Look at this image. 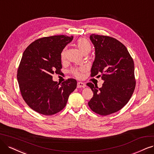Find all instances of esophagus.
I'll use <instances>...</instances> for the list:
<instances>
[{
    "instance_id": "1",
    "label": "esophagus",
    "mask_w": 154,
    "mask_h": 154,
    "mask_svg": "<svg viewBox=\"0 0 154 154\" xmlns=\"http://www.w3.org/2000/svg\"><path fill=\"white\" fill-rule=\"evenodd\" d=\"M86 87V84L83 82H77V88H85Z\"/></svg>"
}]
</instances>
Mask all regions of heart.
<instances>
[{
    "label": "heart",
    "mask_w": 154,
    "mask_h": 154,
    "mask_svg": "<svg viewBox=\"0 0 154 154\" xmlns=\"http://www.w3.org/2000/svg\"><path fill=\"white\" fill-rule=\"evenodd\" d=\"M75 45L78 48L81 53L83 54H88L91 50V44L88 39L85 38H80L77 40ZM60 58L61 60H63L65 58V49H63L60 54ZM73 75L77 78H80L82 76L81 70L74 69L72 70Z\"/></svg>",
    "instance_id": "1"
}]
</instances>
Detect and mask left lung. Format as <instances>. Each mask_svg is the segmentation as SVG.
Segmentation results:
<instances>
[{"instance_id": "left-lung-1", "label": "left lung", "mask_w": 154, "mask_h": 154, "mask_svg": "<svg viewBox=\"0 0 154 154\" xmlns=\"http://www.w3.org/2000/svg\"><path fill=\"white\" fill-rule=\"evenodd\" d=\"M90 39L96 55L91 75L105 81L100 88L87 83L93 92L88 105L96 113L105 116L120 110L131 98L136 86L134 61L116 38L92 33Z\"/></svg>"}]
</instances>
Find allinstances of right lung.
Masks as SVG:
<instances>
[{
    "label": "right lung",
    "instance_id": "1",
    "mask_svg": "<svg viewBox=\"0 0 154 154\" xmlns=\"http://www.w3.org/2000/svg\"><path fill=\"white\" fill-rule=\"evenodd\" d=\"M72 39L66 35L40 38L23 54L17 72L20 92L28 106L41 114L52 116L62 110L77 88L75 79L60 85L52 76L61 72V52Z\"/></svg>",
    "mask_w": 154,
    "mask_h": 154
}]
</instances>
